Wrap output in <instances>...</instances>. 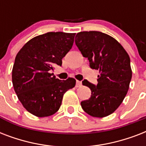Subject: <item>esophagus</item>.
Returning a JSON list of instances; mask_svg holds the SVG:
<instances>
[{"instance_id":"esophagus-1","label":"esophagus","mask_w":146,"mask_h":146,"mask_svg":"<svg viewBox=\"0 0 146 146\" xmlns=\"http://www.w3.org/2000/svg\"><path fill=\"white\" fill-rule=\"evenodd\" d=\"M82 86V82H80V81H76V87H80Z\"/></svg>"}]
</instances>
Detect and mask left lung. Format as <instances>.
Instances as JSON below:
<instances>
[{
    "instance_id": "1",
    "label": "left lung",
    "mask_w": 146,
    "mask_h": 146,
    "mask_svg": "<svg viewBox=\"0 0 146 146\" xmlns=\"http://www.w3.org/2000/svg\"><path fill=\"white\" fill-rule=\"evenodd\" d=\"M76 38V45L88 58L90 67L99 71L97 86L82 81L92 95L81 102V106L92 117H107L118 108L129 90L132 79L129 54L115 38L105 33L80 32Z\"/></svg>"
}]
</instances>
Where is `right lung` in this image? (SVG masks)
I'll return each instance as SVG.
<instances>
[{"instance_id": "add662e5", "label": "right lung", "mask_w": 146, "mask_h": 146, "mask_svg": "<svg viewBox=\"0 0 146 146\" xmlns=\"http://www.w3.org/2000/svg\"><path fill=\"white\" fill-rule=\"evenodd\" d=\"M75 35L47 33L29 40L17 53L13 86L23 106L33 115L44 117L56 113L65 92L75 86V79L60 80L50 73L54 66L62 65V58L73 46Z\"/></svg>"}]
</instances>
